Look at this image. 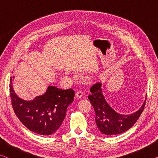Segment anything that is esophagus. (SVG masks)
<instances>
[{"instance_id":"obj_1","label":"esophagus","mask_w":158,"mask_h":158,"mask_svg":"<svg viewBox=\"0 0 158 158\" xmlns=\"http://www.w3.org/2000/svg\"><path fill=\"white\" fill-rule=\"evenodd\" d=\"M84 90H83L82 89H79V90H77L76 95H77V98H81L82 97V96H83V95H84Z\"/></svg>"}]
</instances>
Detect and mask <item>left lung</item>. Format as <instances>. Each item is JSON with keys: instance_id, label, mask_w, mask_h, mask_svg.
Wrapping results in <instances>:
<instances>
[{"instance_id": "obj_1", "label": "left lung", "mask_w": 158, "mask_h": 158, "mask_svg": "<svg viewBox=\"0 0 158 158\" xmlns=\"http://www.w3.org/2000/svg\"><path fill=\"white\" fill-rule=\"evenodd\" d=\"M102 84L97 83L90 88L89 100L95 112V122L100 132L106 135H116L125 132L137 121L146 105L144 102L137 111L130 115H122L115 111L104 98Z\"/></svg>"}]
</instances>
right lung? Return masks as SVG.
Returning <instances> with one entry per match:
<instances>
[{"instance_id":"add662e5","label":"right lung","mask_w":158,"mask_h":158,"mask_svg":"<svg viewBox=\"0 0 158 158\" xmlns=\"http://www.w3.org/2000/svg\"><path fill=\"white\" fill-rule=\"evenodd\" d=\"M10 80V95L12 108L20 121L32 132L41 135L54 133L65 117L67 108L74 100L73 89L62 90L49 86L44 95L26 101L16 95Z\"/></svg>"}]
</instances>
